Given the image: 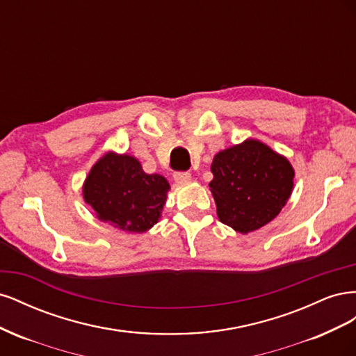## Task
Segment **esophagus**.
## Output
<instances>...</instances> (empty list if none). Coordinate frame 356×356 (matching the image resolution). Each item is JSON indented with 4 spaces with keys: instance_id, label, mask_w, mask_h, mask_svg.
Segmentation results:
<instances>
[{
    "instance_id": "obj_1",
    "label": "esophagus",
    "mask_w": 356,
    "mask_h": 356,
    "mask_svg": "<svg viewBox=\"0 0 356 356\" xmlns=\"http://www.w3.org/2000/svg\"><path fill=\"white\" fill-rule=\"evenodd\" d=\"M174 179L177 184H187V182L191 179V174L190 172H175L174 174Z\"/></svg>"
}]
</instances>
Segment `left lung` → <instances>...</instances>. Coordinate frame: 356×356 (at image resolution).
I'll use <instances>...</instances> for the list:
<instances>
[{"label": "left lung", "instance_id": "left-lung-1", "mask_svg": "<svg viewBox=\"0 0 356 356\" xmlns=\"http://www.w3.org/2000/svg\"><path fill=\"white\" fill-rule=\"evenodd\" d=\"M211 170L209 187L218 218L239 233L270 222L294 187L289 161L257 139H246L215 154Z\"/></svg>", "mask_w": 356, "mask_h": 356}]
</instances>
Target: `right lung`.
I'll use <instances>...</instances> for the list:
<instances>
[{"instance_id":"1","label":"right lung","mask_w":356,"mask_h":356,"mask_svg":"<svg viewBox=\"0 0 356 356\" xmlns=\"http://www.w3.org/2000/svg\"><path fill=\"white\" fill-rule=\"evenodd\" d=\"M169 188L165 177L145 174L135 157L106 153L86 178L83 197L101 221L127 233H144L159 221Z\"/></svg>"}]
</instances>
